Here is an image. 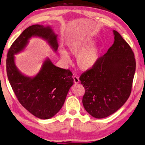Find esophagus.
Wrapping results in <instances>:
<instances>
[{"label": "esophagus", "mask_w": 145, "mask_h": 145, "mask_svg": "<svg viewBox=\"0 0 145 145\" xmlns=\"http://www.w3.org/2000/svg\"><path fill=\"white\" fill-rule=\"evenodd\" d=\"M73 80H74V82L75 84H78L79 82H80V80H79L78 76H73Z\"/></svg>", "instance_id": "1"}]
</instances>
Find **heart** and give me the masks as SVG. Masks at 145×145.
<instances>
[{
  "label": "heart",
  "mask_w": 145,
  "mask_h": 145,
  "mask_svg": "<svg viewBox=\"0 0 145 145\" xmlns=\"http://www.w3.org/2000/svg\"><path fill=\"white\" fill-rule=\"evenodd\" d=\"M94 44V41L90 39H83L73 41L69 44V49L72 55L78 56L76 64L82 71H88L93 69L99 59L101 50ZM59 55L64 61L68 63L70 57L67 51L61 50Z\"/></svg>",
  "instance_id": "obj_1"
}]
</instances>
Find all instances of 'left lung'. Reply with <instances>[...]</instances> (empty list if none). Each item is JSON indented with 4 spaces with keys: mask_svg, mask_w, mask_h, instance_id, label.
Segmentation results:
<instances>
[{
    "mask_svg": "<svg viewBox=\"0 0 145 145\" xmlns=\"http://www.w3.org/2000/svg\"><path fill=\"white\" fill-rule=\"evenodd\" d=\"M114 43L93 69L80 77L86 90L82 103L92 117L101 119L114 114L129 98L136 70L129 45L113 30Z\"/></svg>",
    "mask_w": 145,
    "mask_h": 145,
    "instance_id": "1",
    "label": "left lung"
}]
</instances>
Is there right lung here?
<instances>
[{
	"mask_svg": "<svg viewBox=\"0 0 145 145\" xmlns=\"http://www.w3.org/2000/svg\"><path fill=\"white\" fill-rule=\"evenodd\" d=\"M57 36L51 25H31L14 41L7 53V74L14 93L25 109L42 120L52 118L61 109L73 84L72 73L69 70L56 67L46 57L39 72L29 76L18 69L15 55L23 52L32 37L46 41L56 52L58 48Z\"/></svg>",
	"mask_w": 145,
	"mask_h": 145,
	"instance_id": "1",
	"label": "right lung"
}]
</instances>
